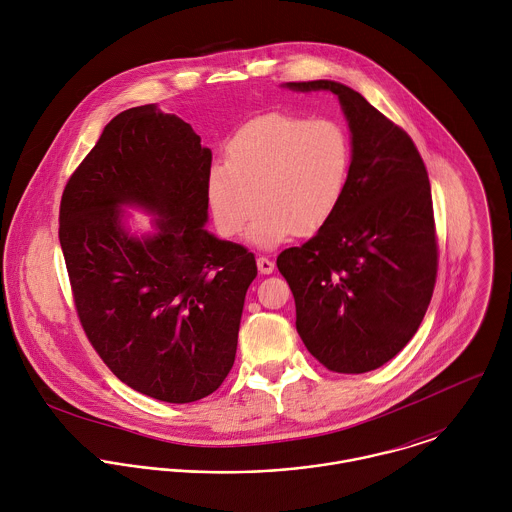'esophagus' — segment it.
Returning <instances> with one entry per match:
<instances>
[{"instance_id":"obj_1","label":"esophagus","mask_w":512,"mask_h":512,"mask_svg":"<svg viewBox=\"0 0 512 512\" xmlns=\"http://www.w3.org/2000/svg\"><path fill=\"white\" fill-rule=\"evenodd\" d=\"M256 264H258L260 274H272V272H274V268H276V264H274L272 260H268L266 256H260V258L256 260Z\"/></svg>"}]
</instances>
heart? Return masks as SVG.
Returning a JSON list of instances; mask_svg holds the SVG:
<instances>
[{
    "label": "heart",
    "mask_w": 512,
    "mask_h": 512,
    "mask_svg": "<svg viewBox=\"0 0 512 512\" xmlns=\"http://www.w3.org/2000/svg\"><path fill=\"white\" fill-rule=\"evenodd\" d=\"M353 147L333 118L272 112L244 124L226 147V163L207 175V201L224 236L250 226V240L274 248L295 232L319 230L347 191Z\"/></svg>",
    "instance_id": "1"
}]
</instances>
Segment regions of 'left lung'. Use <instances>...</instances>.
I'll return each mask as SVG.
<instances>
[{"label":"left lung","mask_w":512,"mask_h":512,"mask_svg":"<svg viewBox=\"0 0 512 512\" xmlns=\"http://www.w3.org/2000/svg\"><path fill=\"white\" fill-rule=\"evenodd\" d=\"M284 86L339 98L353 163L335 215L276 264L307 351L333 372L361 374L408 345L434 293L438 242L428 171L410 136L357 90L335 80Z\"/></svg>","instance_id":"obj_1"}]
</instances>
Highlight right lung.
Here are the masks:
<instances>
[{"label":"right lung","instance_id":"right-lung-1","mask_svg":"<svg viewBox=\"0 0 512 512\" xmlns=\"http://www.w3.org/2000/svg\"><path fill=\"white\" fill-rule=\"evenodd\" d=\"M213 153L157 104L124 110L65 187L59 240L82 329L130 388L187 404L213 394L236 357L254 254L207 230ZM154 215L132 235L123 209Z\"/></svg>","mask_w":512,"mask_h":512}]
</instances>
